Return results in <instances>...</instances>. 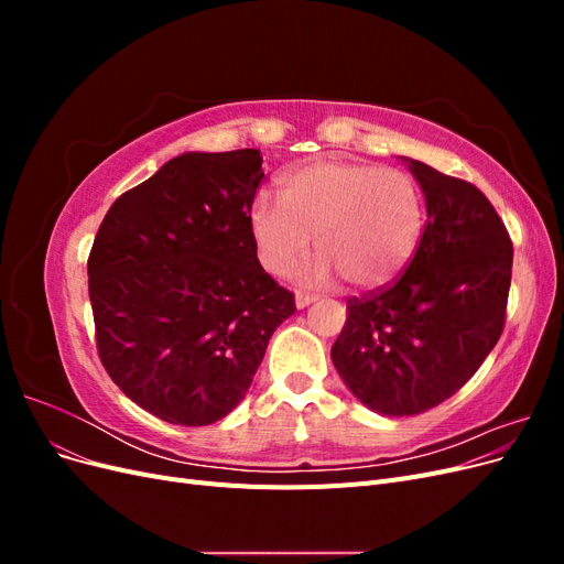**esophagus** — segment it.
Here are the masks:
<instances>
[{
    "label": "esophagus",
    "instance_id": "esophagus-1",
    "mask_svg": "<svg viewBox=\"0 0 564 564\" xmlns=\"http://www.w3.org/2000/svg\"><path fill=\"white\" fill-rule=\"evenodd\" d=\"M294 301H296V308L301 311V308H308L311 303H315V301H317V296H315V294H305V292H299Z\"/></svg>",
    "mask_w": 564,
    "mask_h": 564
}]
</instances>
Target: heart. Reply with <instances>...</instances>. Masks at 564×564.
<instances>
[{
	"label": "heart",
	"mask_w": 564,
	"mask_h": 564,
	"mask_svg": "<svg viewBox=\"0 0 564 564\" xmlns=\"http://www.w3.org/2000/svg\"><path fill=\"white\" fill-rule=\"evenodd\" d=\"M425 226V199L414 176L371 162L319 160L282 178V204L261 197L249 216L251 240L272 275L322 253L313 280L336 272L360 292L395 282L412 263Z\"/></svg>",
	"instance_id": "heart-1"
}]
</instances>
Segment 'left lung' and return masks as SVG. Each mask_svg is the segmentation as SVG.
Here are the masks:
<instances>
[{
	"mask_svg": "<svg viewBox=\"0 0 564 564\" xmlns=\"http://www.w3.org/2000/svg\"><path fill=\"white\" fill-rule=\"evenodd\" d=\"M404 162L429 214L419 249L400 280L348 299L332 346L346 388L383 416L429 412L480 369L503 332L513 268L503 220L473 183Z\"/></svg>",
	"mask_w": 564,
	"mask_h": 564,
	"instance_id": "1",
	"label": "left lung"
}]
</instances>
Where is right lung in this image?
Returning a JSON list of instances; mask_svg holds the SVG:
<instances>
[{
  "mask_svg": "<svg viewBox=\"0 0 564 564\" xmlns=\"http://www.w3.org/2000/svg\"><path fill=\"white\" fill-rule=\"evenodd\" d=\"M261 152H183L117 197L89 253L96 346L145 412L209 425L242 402L294 315L249 230Z\"/></svg>",
  "mask_w": 564,
  "mask_h": 564,
  "instance_id": "add662e5",
  "label": "right lung"
}]
</instances>
